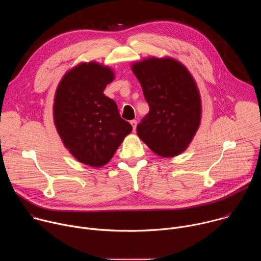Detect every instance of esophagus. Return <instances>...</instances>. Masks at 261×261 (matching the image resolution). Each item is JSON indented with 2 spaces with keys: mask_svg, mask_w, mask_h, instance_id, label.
<instances>
[{
  "mask_svg": "<svg viewBox=\"0 0 261 261\" xmlns=\"http://www.w3.org/2000/svg\"><path fill=\"white\" fill-rule=\"evenodd\" d=\"M130 124L132 125V128H133V131H135L136 130V126H137V122L135 121V120H133V121H131L130 122Z\"/></svg>",
  "mask_w": 261,
  "mask_h": 261,
  "instance_id": "esophagus-1",
  "label": "esophagus"
}]
</instances>
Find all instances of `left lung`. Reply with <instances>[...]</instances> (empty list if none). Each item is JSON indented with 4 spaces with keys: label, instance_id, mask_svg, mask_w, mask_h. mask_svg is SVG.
Returning a JSON list of instances; mask_svg holds the SVG:
<instances>
[{
    "label": "left lung",
    "instance_id": "1",
    "mask_svg": "<svg viewBox=\"0 0 261 261\" xmlns=\"http://www.w3.org/2000/svg\"><path fill=\"white\" fill-rule=\"evenodd\" d=\"M148 114L137 125L138 137L163 158L182 153L200 125L201 100L194 79L171 58H148L134 63Z\"/></svg>",
    "mask_w": 261,
    "mask_h": 261
}]
</instances>
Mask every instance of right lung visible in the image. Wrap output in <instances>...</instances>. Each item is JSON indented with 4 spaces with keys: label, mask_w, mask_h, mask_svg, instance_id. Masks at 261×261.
Wrapping results in <instances>:
<instances>
[{
    "label": "right lung",
    "mask_w": 261,
    "mask_h": 261,
    "mask_svg": "<svg viewBox=\"0 0 261 261\" xmlns=\"http://www.w3.org/2000/svg\"><path fill=\"white\" fill-rule=\"evenodd\" d=\"M114 79L106 66L82 63L65 74L56 91L54 121L59 135L74 158L92 167L107 164L132 131L117 103L103 94Z\"/></svg>",
    "instance_id": "right-lung-1"
}]
</instances>
